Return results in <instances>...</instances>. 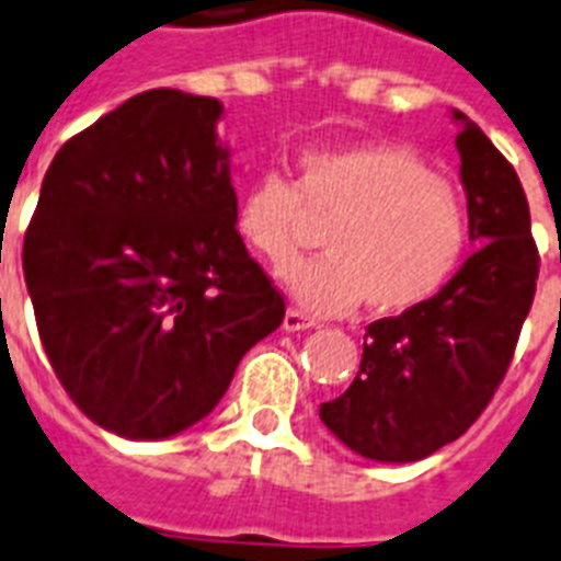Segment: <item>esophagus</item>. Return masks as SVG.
<instances>
[{"mask_svg": "<svg viewBox=\"0 0 561 561\" xmlns=\"http://www.w3.org/2000/svg\"><path fill=\"white\" fill-rule=\"evenodd\" d=\"M314 327H318V321H314V318L298 312V309H286V314H284L286 332H304V330H314Z\"/></svg>", "mask_w": 561, "mask_h": 561, "instance_id": "1", "label": "esophagus"}]
</instances>
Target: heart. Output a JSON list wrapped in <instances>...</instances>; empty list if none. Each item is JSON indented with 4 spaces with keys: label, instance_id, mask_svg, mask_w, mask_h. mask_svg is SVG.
<instances>
[{
    "label": "heart",
    "instance_id": "heart-1",
    "mask_svg": "<svg viewBox=\"0 0 561 561\" xmlns=\"http://www.w3.org/2000/svg\"><path fill=\"white\" fill-rule=\"evenodd\" d=\"M304 208L332 215L327 257L286 272L300 307L341 314L367 298L373 312H407L444 289L467 249L461 194L415 151L387 142L309 148L298 186L270 171L240 194V240L272 270L298 254Z\"/></svg>",
    "mask_w": 561,
    "mask_h": 561
}]
</instances>
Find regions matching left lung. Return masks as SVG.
<instances>
[{
	"label": "left lung",
	"mask_w": 561,
	"mask_h": 561,
	"mask_svg": "<svg viewBox=\"0 0 561 561\" xmlns=\"http://www.w3.org/2000/svg\"><path fill=\"white\" fill-rule=\"evenodd\" d=\"M458 123L461 186L476 252L438 295L367 327L364 358L321 421L353 453L407 465L456 442L511 367L539 277L530 208L513 165L473 119Z\"/></svg>",
	"instance_id": "obj_1"
}]
</instances>
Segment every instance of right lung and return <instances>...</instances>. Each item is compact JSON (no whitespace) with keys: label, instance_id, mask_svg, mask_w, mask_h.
<instances>
[{"label":"right lung","instance_id":"1","mask_svg":"<svg viewBox=\"0 0 561 561\" xmlns=\"http://www.w3.org/2000/svg\"><path fill=\"white\" fill-rule=\"evenodd\" d=\"M215 96L154 88L71 137L22 270L50 367L88 419L160 442L206 419L284 298L234 226Z\"/></svg>","mask_w":561,"mask_h":561}]
</instances>
